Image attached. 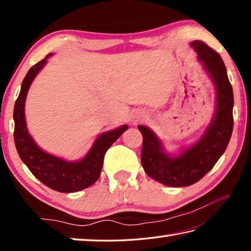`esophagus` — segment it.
<instances>
[{
    "mask_svg": "<svg viewBox=\"0 0 251 251\" xmlns=\"http://www.w3.org/2000/svg\"><path fill=\"white\" fill-rule=\"evenodd\" d=\"M139 120H141V118H139V117H135V120H134V124H135V123H137Z\"/></svg>",
    "mask_w": 251,
    "mask_h": 251,
    "instance_id": "esophagus-1",
    "label": "esophagus"
}]
</instances>
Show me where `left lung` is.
Returning <instances> with one entry per match:
<instances>
[{
	"label": "left lung",
	"instance_id": "left-lung-1",
	"mask_svg": "<svg viewBox=\"0 0 251 251\" xmlns=\"http://www.w3.org/2000/svg\"><path fill=\"white\" fill-rule=\"evenodd\" d=\"M192 46L216 91L215 115L205 133L194 145L172 156L165 151L155 133L138 125L143 135L144 171L154 180L171 187L190 186L201 180L226 151L232 134L233 93L223 58L201 41L192 42Z\"/></svg>",
	"mask_w": 251,
	"mask_h": 251
}]
</instances>
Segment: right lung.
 I'll return each mask as SVG.
<instances>
[{
	"instance_id": "obj_1",
	"label": "right lung",
	"mask_w": 251,
	"mask_h": 251,
	"mask_svg": "<svg viewBox=\"0 0 251 251\" xmlns=\"http://www.w3.org/2000/svg\"><path fill=\"white\" fill-rule=\"evenodd\" d=\"M49 56L50 54L46 55L44 59L32 66L23 79L13 112L15 147L23 163L44 185L59 193L79 192L92 186L99 179L105 152L128 128V126L123 125L116 129L100 134L90 151L78 161H67L41 150L28 134L24 106L28 88L37 73L46 64Z\"/></svg>"
}]
</instances>
